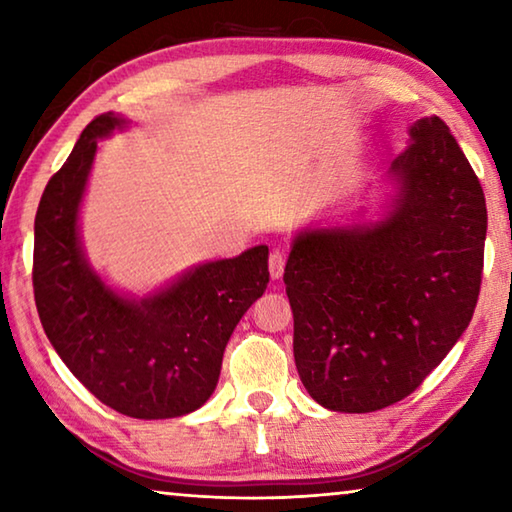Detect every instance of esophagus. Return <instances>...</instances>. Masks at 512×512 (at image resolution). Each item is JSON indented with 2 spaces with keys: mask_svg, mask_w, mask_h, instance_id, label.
<instances>
[{
  "mask_svg": "<svg viewBox=\"0 0 512 512\" xmlns=\"http://www.w3.org/2000/svg\"><path fill=\"white\" fill-rule=\"evenodd\" d=\"M268 273H271L273 280H280L282 273H284V255L280 250H273L271 255H268Z\"/></svg>",
  "mask_w": 512,
  "mask_h": 512,
  "instance_id": "esophagus-1",
  "label": "esophagus"
}]
</instances>
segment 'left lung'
<instances>
[{"mask_svg":"<svg viewBox=\"0 0 512 512\" xmlns=\"http://www.w3.org/2000/svg\"><path fill=\"white\" fill-rule=\"evenodd\" d=\"M391 171V216L298 235L284 268L298 375L329 411L370 413L411 395L479 300L488 210L445 121H415Z\"/></svg>","mask_w":512,"mask_h":512,"instance_id":"8db88e82","label":"left lung"}]
</instances>
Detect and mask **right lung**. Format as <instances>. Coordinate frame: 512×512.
<instances>
[{
	"mask_svg": "<svg viewBox=\"0 0 512 512\" xmlns=\"http://www.w3.org/2000/svg\"><path fill=\"white\" fill-rule=\"evenodd\" d=\"M124 124L94 117L42 192L33 244L40 323L72 375L110 409L140 420L203 406L232 329L268 284V248L198 266L140 302L110 291L85 264L76 216L97 140Z\"/></svg>",
	"mask_w": 512,
	"mask_h": 512,
	"instance_id": "right-lung-1",
	"label": "right lung"
}]
</instances>
